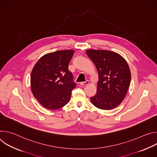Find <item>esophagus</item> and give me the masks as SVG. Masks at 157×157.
Wrapping results in <instances>:
<instances>
[{"label": "esophagus", "mask_w": 157, "mask_h": 157, "mask_svg": "<svg viewBox=\"0 0 157 157\" xmlns=\"http://www.w3.org/2000/svg\"><path fill=\"white\" fill-rule=\"evenodd\" d=\"M89 84V81H86L84 82H80V84L81 85H84V86H86V85H88Z\"/></svg>", "instance_id": "obj_1"}]
</instances>
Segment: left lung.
I'll return each instance as SVG.
<instances>
[{
	"label": "left lung",
	"mask_w": 157,
	"mask_h": 157,
	"mask_svg": "<svg viewBox=\"0 0 157 157\" xmlns=\"http://www.w3.org/2000/svg\"><path fill=\"white\" fill-rule=\"evenodd\" d=\"M99 76L97 93L90 98L93 104L102 110L117 107L126 96L131 79L129 66L119 54L108 50H87Z\"/></svg>",
	"instance_id": "1"
}]
</instances>
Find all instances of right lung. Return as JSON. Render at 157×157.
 <instances>
[{"instance_id": "right-lung-1", "label": "right lung", "mask_w": 157, "mask_h": 157, "mask_svg": "<svg viewBox=\"0 0 157 157\" xmlns=\"http://www.w3.org/2000/svg\"><path fill=\"white\" fill-rule=\"evenodd\" d=\"M74 52L67 50L47 53L35 64L30 76L31 90L44 107L56 110L70 101L76 87L68 70Z\"/></svg>"}]
</instances>
